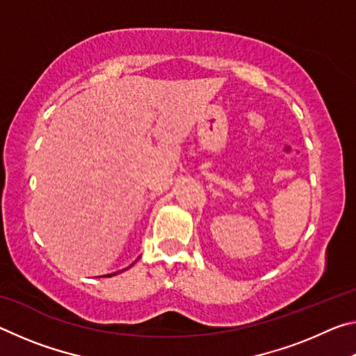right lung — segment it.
<instances>
[{"label":"right lung","instance_id":"1","mask_svg":"<svg viewBox=\"0 0 356 356\" xmlns=\"http://www.w3.org/2000/svg\"><path fill=\"white\" fill-rule=\"evenodd\" d=\"M131 265H134V264H131ZM125 270H127V268H125ZM113 275H116V273H111V275H106V276H113Z\"/></svg>","mask_w":356,"mask_h":356}]
</instances>
